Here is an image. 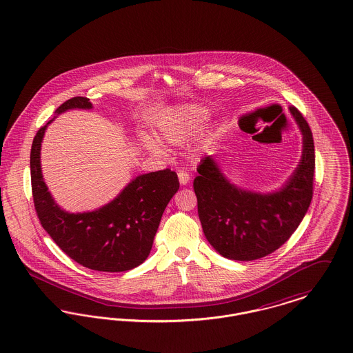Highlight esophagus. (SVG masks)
I'll list each match as a JSON object with an SVG mask.
<instances>
[{
  "instance_id": "obj_1",
  "label": "esophagus",
  "mask_w": 353,
  "mask_h": 353,
  "mask_svg": "<svg viewBox=\"0 0 353 353\" xmlns=\"http://www.w3.org/2000/svg\"><path fill=\"white\" fill-rule=\"evenodd\" d=\"M179 180H180V184L181 185H187L188 183H189V180H190V176H189V173L185 172V170H179Z\"/></svg>"
}]
</instances>
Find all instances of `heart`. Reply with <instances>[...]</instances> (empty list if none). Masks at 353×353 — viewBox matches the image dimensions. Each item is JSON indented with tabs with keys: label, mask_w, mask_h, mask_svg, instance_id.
<instances>
[{
	"label": "heart",
	"mask_w": 353,
	"mask_h": 353,
	"mask_svg": "<svg viewBox=\"0 0 353 353\" xmlns=\"http://www.w3.org/2000/svg\"><path fill=\"white\" fill-rule=\"evenodd\" d=\"M207 119L208 110L200 105L180 106L161 119L157 137L169 145H181L200 130ZM144 145L152 153H161L159 144L150 139L144 140Z\"/></svg>",
	"instance_id": "heart-1"
}]
</instances>
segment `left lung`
Here are the masks:
<instances>
[{
	"instance_id": "obj_1",
	"label": "left lung",
	"mask_w": 353,
	"mask_h": 353,
	"mask_svg": "<svg viewBox=\"0 0 353 353\" xmlns=\"http://www.w3.org/2000/svg\"><path fill=\"white\" fill-rule=\"evenodd\" d=\"M303 133V156L290 181L279 192L261 194L239 189L208 156L193 181L199 217L209 244L221 256L250 261L268 256L288 241L304 219L313 196L314 144L311 128L290 106Z\"/></svg>"
}]
</instances>
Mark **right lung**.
Masks as SVG:
<instances>
[{"instance_id": "obj_1", "label": "right lung", "mask_w": 353, "mask_h": 353, "mask_svg": "<svg viewBox=\"0 0 353 353\" xmlns=\"http://www.w3.org/2000/svg\"><path fill=\"white\" fill-rule=\"evenodd\" d=\"M74 108L90 109L92 104L88 97H73L56 113ZM48 124L39 129L30 150L32 193L42 228L85 268L100 272L136 268L149 256L161 216L179 190L177 173L166 168L141 174L99 210L68 213L54 203L42 179L40 150Z\"/></svg>"}]
</instances>
